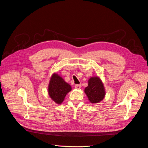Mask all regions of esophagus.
<instances>
[{
  "instance_id": "34e87169",
  "label": "esophagus",
  "mask_w": 148,
  "mask_h": 148,
  "mask_svg": "<svg viewBox=\"0 0 148 148\" xmlns=\"http://www.w3.org/2000/svg\"><path fill=\"white\" fill-rule=\"evenodd\" d=\"M75 88L76 89L79 90V89L81 88V85H80V84H77V85L75 86Z\"/></svg>"
}]
</instances>
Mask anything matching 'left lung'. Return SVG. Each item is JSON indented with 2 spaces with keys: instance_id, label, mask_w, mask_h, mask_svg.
<instances>
[{
  "instance_id": "obj_1",
  "label": "left lung",
  "mask_w": 148,
  "mask_h": 148,
  "mask_svg": "<svg viewBox=\"0 0 148 148\" xmlns=\"http://www.w3.org/2000/svg\"><path fill=\"white\" fill-rule=\"evenodd\" d=\"M91 103H95L101 101L105 97V91L103 84L98 77H91L88 85L84 90Z\"/></svg>"
}]
</instances>
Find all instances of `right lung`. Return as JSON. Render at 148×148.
Instances as JSON below:
<instances>
[{
    "instance_id": "1",
    "label": "right lung",
    "mask_w": 148,
    "mask_h": 148,
    "mask_svg": "<svg viewBox=\"0 0 148 148\" xmlns=\"http://www.w3.org/2000/svg\"><path fill=\"white\" fill-rule=\"evenodd\" d=\"M71 90V87L57 74H53L50 79L48 91L50 97L57 104L64 101L67 94Z\"/></svg>"
}]
</instances>
